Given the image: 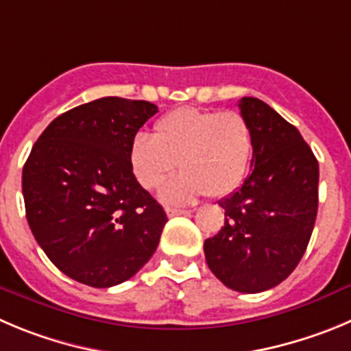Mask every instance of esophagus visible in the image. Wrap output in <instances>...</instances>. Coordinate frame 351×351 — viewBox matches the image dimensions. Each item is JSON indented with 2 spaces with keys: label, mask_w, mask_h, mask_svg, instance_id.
Wrapping results in <instances>:
<instances>
[{
  "label": "esophagus",
  "mask_w": 351,
  "mask_h": 351,
  "mask_svg": "<svg viewBox=\"0 0 351 351\" xmlns=\"http://www.w3.org/2000/svg\"><path fill=\"white\" fill-rule=\"evenodd\" d=\"M189 209H173V208H169L168 209V216L169 218H173V216H180V215H189Z\"/></svg>",
  "instance_id": "obj_1"
}]
</instances>
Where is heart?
<instances>
[{"instance_id":"b5f03b06","label":"heart","mask_w":351,"mask_h":351,"mask_svg":"<svg viewBox=\"0 0 351 351\" xmlns=\"http://www.w3.org/2000/svg\"><path fill=\"white\" fill-rule=\"evenodd\" d=\"M253 157V131L235 110L180 107L160 117L154 136L131 140L130 165L140 185L156 189L176 169L182 175L160 189L169 204H189L201 197H225L247 175Z\"/></svg>"}]
</instances>
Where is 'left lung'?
Returning <instances> with one entry per match:
<instances>
[{
  "instance_id": "left-lung-1",
  "label": "left lung",
  "mask_w": 351,
  "mask_h": 351,
  "mask_svg": "<svg viewBox=\"0 0 351 351\" xmlns=\"http://www.w3.org/2000/svg\"><path fill=\"white\" fill-rule=\"evenodd\" d=\"M253 131L251 173L218 204L225 223L206 239L213 274L239 293H261L286 280L303 258L319 208V162L300 131L263 100L242 97Z\"/></svg>"
}]
</instances>
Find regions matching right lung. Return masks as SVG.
<instances>
[{"label":"right lung","mask_w":351,"mask_h":351,"mask_svg":"<svg viewBox=\"0 0 351 351\" xmlns=\"http://www.w3.org/2000/svg\"><path fill=\"white\" fill-rule=\"evenodd\" d=\"M157 112L106 97L51 121L22 169L36 242L67 277L91 287L131 279L157 250L168 216L136 182L130 145Z\"/></svg>","instance_id":"obj_1"}]
</instances>
